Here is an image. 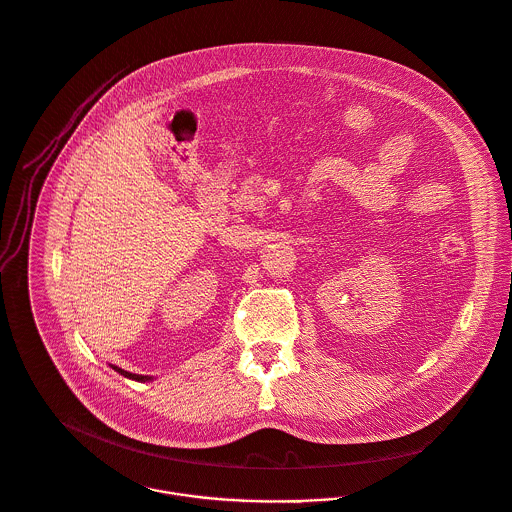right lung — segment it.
Instances as JSON below:
<instances>
[{"instance_id": "right-lung-1", "label": "right lung", "mask_w": 512, "mask_h": 512, "mask_svg": "<svg viewBox=\"0 0 512 512\" xmlns=\"http://www.w3.org/2000/svg\"><path fill=\"white\" fill-rule=\"evenodd\" d=\"M114 370H116V372H120V374H122V376H126V378L138 380V382H142V380H150L148 376H142V374H132V372H126V370H122V368H118V366H114Z\"/></svg>"}]
</instances>
